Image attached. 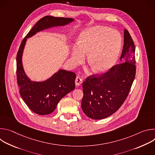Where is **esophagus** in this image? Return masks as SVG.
<instances>
[{"instance_id":"1","label":"esophagus","mask_w":155,"mask_h":155,"mask_svg":"<svg viewBox=\"0 0 155 155\" xmlns=\"http://www.w3.org/2000/svg\"><path fill=\"white\" fill-rule=\"evenodd\" d=\"M81 83H82V80L79 77H77L75 79V84L78 86H80Z\"/></svg>"}]
</instances>
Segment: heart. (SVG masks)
<instances>
[{"label": "heart", "mask_w": 155, "mask_h": 155, "mask_svg": "<svg viewBox=\"0 0 155 155\" xmlns=\"http://www.w3.org/2000/svg\"><path fill=\"white\" fill-rule=\"evenodd\" d=\"M120 34L107 27L96 26L84 30L80 35L79 44L72 51V62L78 64L90 54L88 64L97 73L106 72L117 61L121 46Z\"/></svg>", "instance_id": "obj_1"}]
</instances>
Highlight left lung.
Returning <instances> with one entry per match:
<instances>
[{"label":"left lung","mask_w":155,"mask_h":155,"mask_svg":"<svg viewBox=\"0 0 155 155\" xmlns=\"http://www.w3.org/2000/svg\"><path fill=\"white\" fill-rule=\"evenodd\" d=\"M120 61L107 72L88 77L83 83L81 108L87 117L101 120L112 115L127 97L136 68L134 43L126 29Z\"/></svg>","instance_id":"1"}]
</instances>
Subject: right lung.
I'll return each instance as SVG.
<instances>
[{
	"label": "right lung",
	"mask_w": 155,
	"mask_h": 155,
	"mask_svg": "<svg viewBox=\"0 0 155 155\" xmlns=\"http://www.w3.org/2000/svg\"><path fill=\"white\" fill-rule=\"evenodd\" d=\"M74 21L73 18L46 16L37 22L21 43L16 56L19 93L28 107L38 115H48L54 111L59 101L75 89L76 75L70 71L59 69L44 81L31 80L25 73L22 61L27 39L42 31L65 26Z\"/></svg>",
	"instance_id": "add662e5"
}]
</instances>
